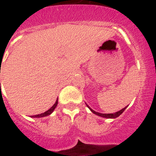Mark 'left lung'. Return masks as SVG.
I'll return each instance as SVG.
<instances>
[{
    "mask_svg": "<svg viewBox=\"0 0 156 156\" xmlns=\"http://www.w3.org/2000/svg\"><path fill=\"white\" fill-rule=\"evenodd\" d=\"M86 104H87V103H86ZM87 107L90 110V111L92 112V113H94L96 115H98V116H100V117L106 118V119H115V118L119 117V115H121V114L125 111V110H126V107H124V108L122 109V110H120V111H117V112H115V113H113V114H102V113H99V112H97V111H94V110H92V109H91L87 104Z\"/></svg>",
    "mask_w": 156,
    "mask_h": 156,
    "instance_id": "8db88e82",
    "label": "left lung"
}]
</instances>
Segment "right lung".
Returning a JSON list of instances; mask_svg holds the SVG:
<instances>
[{
  "label": "right lung",
  "mask_w": 156,
  "mask_h": 156,
  "mask_svg": "<svg viewBox=\"0 0 156 156\" xmlns=\"http://www.w3.org/2000/svg\"><path fill=\"white\" fill-rule=\"evenodd\" d=\"M58 98H57L55 103H54V104L53 105V107H52L51 108H49L48 111H46L45 112H44V113H42V114H40V115H32L31 117L32 118H42V117H45V116H48V115H51V114L54 112V109L56 108L57 105H58Z\"/></svg>",
  "instance_id": "right-lung-1"
}]
</instances>
